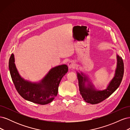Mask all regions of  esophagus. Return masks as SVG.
I'll return each mask as SVG.
<instances>
[{"mask_svg":"<svg viewBox=\"0 0 130 130\" xmlns=\"http://www.w3.org/2000/svg\"><path fill=\"white\" fill-rule=\"evenodd\" d=\"M68 67L69 68H74L75 67V64L74 62L73 61H70L69 63H68Z\"/></svg>","mask_w":130,"mask_h":130,"instance_id":"1","label":"esophagus"}]
</instances>
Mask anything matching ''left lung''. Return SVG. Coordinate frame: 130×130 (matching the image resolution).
<instances>
[{"label":"left lung","mask_w":130,"mask_h":130,"mask_svg":"<svg viewBox=\"0 0 130 130\" xmlns=\"http://www.w3.org/2000/svg\"><path fill=\"white\" fill-rule=\"evenodd\" d=\"M124 72V62L122 58L117 55V68L116 70L115 76L110 82L107 89L102 91L96 90L92 86L86 87L85 83L87 78L83 77L82 75L77 73V79L78 81L80 93L86 103L91 104H99L107 99L115 90L119 87L122 79H123Z\"/></svg>","instance_id":"left-lung-1"}]
</instances>
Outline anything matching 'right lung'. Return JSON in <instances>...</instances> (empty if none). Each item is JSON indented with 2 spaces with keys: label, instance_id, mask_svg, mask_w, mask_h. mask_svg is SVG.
Returning <instances> with one entry per match:
<instances>
[{
  "label": "right lung",
  "instance_id": "obj_1",
  "mask_svg": "<svg viewBox=\"0 0 130 130\" xmlns=\"http://www.w3.org/2000/svg\"><path fill=\"white\" fill-rule=\"evenodd\" d=\"M9 67L12 80L19 95L26 100L40 105L48 104L57 96L60 82L68 70L66 64L58 66L51 69L40 84H32L19 75L13 54L10 58Z\"/></svg>",
  "mask_w": 130,
  "mask_h": 130
}]
</instances>
